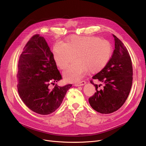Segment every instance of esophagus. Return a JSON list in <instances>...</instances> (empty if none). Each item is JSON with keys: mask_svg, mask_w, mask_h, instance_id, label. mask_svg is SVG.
<instances>
[{"mask_svg": "<svg viewBox=\"0 0 146 146\" xmlns=\"http://www.w3.org/2000/svg\"><path fill=\"white\" fill-rule=\"evenodd\" d=\"M85 84H86V82H85V81H82V82H79V83H75V84H74V86H83V85H85Z\"/></svg>", "mask_w": 146, "mask_h": 146, "instance_id": "1", "label": "esophagus"}]
</instances>
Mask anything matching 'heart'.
<instances>
[{
	"label": "heart",
	"instance_id": "heart-1",
	"mask_svg": "<svg viewBox=\"0 0 146 146\" xmlns=\"http://www.w3.org/2000/svg\"><path fill=\"white\" fill-rule=\"evenodd\" d=\"M113 52L111 44L97 36H72L67 43L57 42L53 48L56 64L65 69L75 59L78 60L63 73L68 82H77L89 70L91 73L101 71L109 63Z\"/></svg>",
	"mask_w": 146,
	"mask_h": 146
}]
</instances>
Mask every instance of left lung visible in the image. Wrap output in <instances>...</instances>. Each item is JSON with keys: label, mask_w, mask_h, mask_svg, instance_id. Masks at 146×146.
Returning <instances> with one entry per match:
<instances>
[{"label": "left lung", "mask_w": 146, "mask_h": 146, "mask_svg": "<svg viewBox=\"0 0 146 146\" xmlns=\"http://www.w3.org/2000/svg\"><path fill=\"white\" fill-rule=\"evenodd\" d=\"M112 35L115 49L111 58L106 66L92 78L103 83L104 88L98 90V85L90 81L96 92L89 98V102L94 110L105 114L116 111L123 105L133 83V66L129 52L121 41Z\"/></svg>", "instance_id": "obj_1"}]
</instances>
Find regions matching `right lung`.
Wrapping results in <instances>:
<instances>
[{"label": "right lung", "mask_w": 146, "mask_h": 146, "mask_svg": "<svg viewBox=\"0 0 146 146\" xmlns=\"http://www.w3.org/2000/svg\"><path fill=\"white\" fill-rule=\"evenodd\" d=\"M17 78L22 101L31 110L41 115L54 112L72 86L49 88L50 84L62 78L47 42L39 34L34 35L25 46L18 61Z\"/></svg>", "instance_id": "add662e5"}]
</instances>
